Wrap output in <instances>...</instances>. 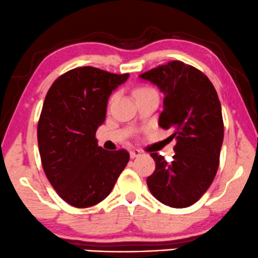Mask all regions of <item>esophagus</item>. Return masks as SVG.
I'll return each mask as SVG.
<instances>
[{
  "instance_id": "obj_1",
  "label": "esophagus",
  "mask_w": 258,
  "mask_h": 258,
  "mask_svg": "<svg viewBox=\"0 0 258 258\" xmlns=\"http://www.w3.org/2000/svg\"><path fill=\"white\" fill-rule=\"evenodd\" d=\"M141 156V152L139 150H132L130 151V157L132 158H138V157Z\"/></svg>"
}]
</instances>
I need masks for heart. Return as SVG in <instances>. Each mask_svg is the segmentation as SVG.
<instances>
[{
    "mask_svg": "<svg viewBox=\"0 0 258 258\" xmlns=\"http://www.w3.org/2000/svg\"><path fill=\"white\" fill-rule=\"evenodd\" d=\"M148 90H151V89H148V88H139V89L135 90V95H136V94H140V93H144V92H148Z\"/></svg>",
    "mask_w": 258,
    "mask_h": 258,
    "instance_id": "b5f03b06",
    "label": "heart"
}]
</instances>
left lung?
<instances>
[{
    "instance_id": "1",
    "label": "left lung",
    "mask_w": 258,
    "mask_h": 258,
    "mask_svg": "<svg viewBox=\"0 0 258 258\" xmlns=\"http://www.w3.org/2000/svg\"><path fill=\"white\" fill-rule=\"evenodd\" d=\"M164 94L158 124L176 139L171 162L152 153L156 170L147 177L151 193L171 208L195 204L213 183L223 142L221 104L210 80L174 60L140 75Z\"/></svg>"
}]
</instances>
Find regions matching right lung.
Here are the masks:
<instances>
[{
  "label": "right lung",
  "mask_w": 258,
  "mask_h": 258,
  "mask_svg": "<svg viewBox=\"0 0 258 258\" xmlns=\"http://www.w3.org/2000/svg\"><path fill=\"white\" fill-rule=\"evenodd\" d=\"M128 77L83 66L56 78L45 95L37 126L42 166L53 188L72 207L104 201L128 164L125 150L106 151L95 138L111 93Z\"/></svg>",
  "instance_id": "obj_1"
}]
</instances>
